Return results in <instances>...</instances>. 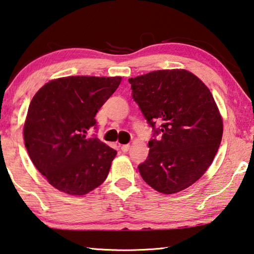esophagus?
Segmentation results:
<instances>
[{
  "label": "esophagus",
  "mask_w": 254,
  "mask_h": 254,
  "mask_svg": "<svg viewBox=\"0 0 254 254\" xmlns=\"http://www.w3.org/2000/svg\"><path fill=\"white\" fill-rule=\"evenodd\" d=\"M128 149H130V144H122L121 145V150L123 152H127Z\"/></svg>",
  "instance_id": "1"
}]
</instances>
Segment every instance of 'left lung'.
I'll return each mask as SVG.
<instances>
[{"instance_id":"obj_1","label":"left lung","mask_w":254,"mask_h":254,"mask_svg":"<svg viewBox=\"0 0 254 254\" xmlns=\"http://www.w3.org/2000/svg\"><path fill=\"white\" fill-rule=\"evenodd\" d=\"M128 83L153 131L149 156L137 167L141 177L162 194L186 189L204 175L221 144L223 121L212 93L184 69L151 71Z\"/></svg>"}]
</instances>
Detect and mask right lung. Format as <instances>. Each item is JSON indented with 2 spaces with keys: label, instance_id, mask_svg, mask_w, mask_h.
<instances>
[{
  "label": "right lung",
  "instance_id": "add662e5",
  "mask_svg": "<svg viewBox=\"0 0 254 254\" xmlns=\"http://www.w3.org/2000/svg\"><path fill=\"white\" fill-rule=\"evenodd\" d=\"M121 77L70 76L51 80L29 105L24 143L36 168L50 185L69 195H85L104 182L117 150L87 132Z\"/></svg>",
  "mask_w": 254,
  "mask_h": 254
}]
</instances>
